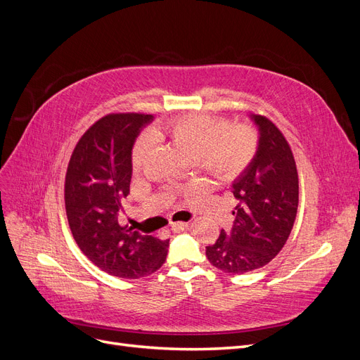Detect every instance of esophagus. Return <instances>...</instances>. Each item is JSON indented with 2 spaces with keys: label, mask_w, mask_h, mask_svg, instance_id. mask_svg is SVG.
I'll list each match as a JSON object with an SVG mask.
<instances>
[{
  "label": "esophagus",
  "mask_w": 360,
  "mask_h": 360,
  "mask_svg": "<svg viewBox=\"0 0 360 360\" xmlns=\"http://www.w3.org/2000/svg\"><path fill=\"white\" fill-rule=\"evenodd\" d=\"M188 228V222H172L171 224V230L172 233H181Z\"/></svg>",
  "instance_id": "esophagus-1"
}]
</instances>
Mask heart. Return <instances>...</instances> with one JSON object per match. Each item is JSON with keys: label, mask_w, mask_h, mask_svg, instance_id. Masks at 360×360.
I'll use <instances>...</instances> for the list:
<instances>
[{"label": "heart", "mask_w": 360, "mask_h": 360, "mask_svg": "<svg viewBox=\"0 0 360 360\" xmlns=\"http://www.w3.org/2000/svg\"><path fill=\"white\" fill-rule=\"evenodd\" d=\"M159 139H168L184 160L197 162L212 176L231 180L252 163L258 139L250 127H231L226 120L207 114H186L153 129ZM155 146L151 135H141L132 148V167L141 169Z\"/></svg>", "instance_id": "b5f03b06"}]
</instances>
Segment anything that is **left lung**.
Instances as JSON below:
<instances>
[{"label": "left lung", "mask_w": 360, "mask_h": 360, "mask_svg": "<svg viewBox=\"0 0 360 360\" xmlns=\"http://www.w3.org/2000/svg\"><path fill=\"white\" fill-rule=\"evenodd\" d=\"M259 138L252 163L233 183L238 204L230 233L221 231L205 248L210 263L226 274H246L266 266L284 248L296 221L299 176L290 144L263 115H250Z\"/></svg>", "instance_id": "obj_1"}]
</instances>
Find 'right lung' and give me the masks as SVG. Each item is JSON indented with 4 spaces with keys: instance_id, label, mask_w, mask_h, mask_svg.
<instances>
[{
    "instance_id": "1",
    "label": "right lung",
    "mask_w": 360,
    "mask_h": 360,
    "mask_svg": "<svg viewBox=\"0 0 360 360\" xmlns=\"http://www.w3.org/2000/svg\"><path fill=\"white\" fill-rule=\"evenodd\" d=\"M147 114H110L76 144L64 181L66 214L75 242L94 266L117 278L136 279L165 263L169 240L118 224L132 179V148Z\"/></svg>"
}]
</instances>
